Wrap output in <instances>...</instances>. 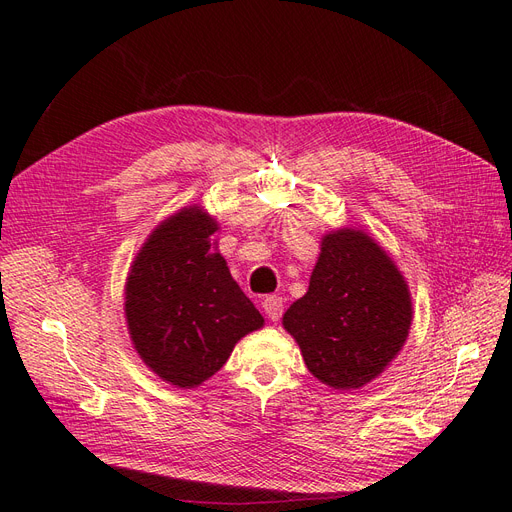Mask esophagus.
I'll list each match as a JSON object with an SVG mask.
<instances>
[{"label": "esophagus", "mask_w": 512, "mask_h": 512, "mask_svg": "<svg viewBox=\"0 0 512 512\" xmlns=\"http://www.w3.org/2000/svg\"><path fill=\"white\" fill-rule=\"evenodd\" d=\"M262 309H265V314L269 320L277 322L282 318V312H284V301L282 297H275V294H269V297H265V301H262Z\"/></svg>", "instance_id": "esophagus-1"}]
</instances>
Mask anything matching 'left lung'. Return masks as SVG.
Returning a JSON list of instances; mask_svg holds the SVG:
<instances>
[{
    "label": "left lung",
    "mask_w": 512,
    "mask_h": 512,
    "mask_svg": "<svg viewBox=\"0 0 512 512\" xmlns=\"http://www.w3.org/2000/svg\"><path fill=\"white\" fill-rule=\"evenodd\" d=\"M412 294L384 247L365 230L324 232L307 292L282 318L309 374L335 391L376 380L404 348Z\"/></svg>",
    "instance_id": "8db88e82"
}]
</instances>
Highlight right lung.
<instances>
[{"instance_id": "right-lung-1", "label": "right lung", "mask_w": 512, "mask_h": 512, "mask_svg": "<svg viewBox=\"0 0 512 512\" xmlns=\"http://www.w3.org/2000/svg\"><path fill=\"white\" fill-rule=\"evenodd\" d=\"M218 230L200 205L168 215L134 256L123 288L136 354L177 389H196L218 374L239 339L265 327L211 239Z\"/></svg>"}]
</instances>
